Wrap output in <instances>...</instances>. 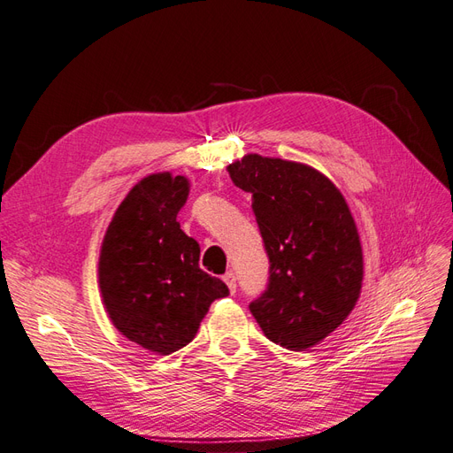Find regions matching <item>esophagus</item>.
<instances>
[{
  "label": "esophagus",
  "instance_id": "1",
  "mask_svg": "<svg viewBox=\"0 0 453 453\" xmlns=\"http://www.w3.org/2000/svg\"><path fill=\"white\" fill-rule=\"evenodd\" d=\"M223 280H225V283L228 285V289H230V293H236V273L234 272H226L225 276H223Z\"/></svg>",
  "mask_w": 453,
  "mask_h": 453
}]
</instances>
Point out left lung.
I'll return each mask as SVG.
<instances>
[{"label":"left lung","mask_w":453,"mask_h":453,"mask_svg":"<svg viewBox=\"0 0 453 453\" xmlns=\"http://www.w3.org/2000/svg\"><path fill=\"white\" fill-rule=\"evenodd\" d=\"M253 196L270 260L268 285L250 310L265 336L304 351L331 334L357 303L363 250L340 190L304 164L248 155L228 166Z\"/></svg>","instance_id":"obj_1"}]
</instances>
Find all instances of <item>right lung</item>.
I'll return each mask as SVG.
<instances>
[{
  "instance_id": "obj_1",
  "label": "right lung",
  "mask_w": 453,
  "mask_h": 453,
  "mask_svg": "<svg viewBox=\"0 0 453 453\" xmlns=\"http://www.w3.org/2000/svg\"><path fill=\"white\" fill-rule=\"evenodd\" d=\"M188 196L183 175L157 173L135 185L109 225L100 287L113 325L128 340L173 353L198 333L228 287L198 266L200 245L175 221Z\"/></svg>"
}]
</instances>
